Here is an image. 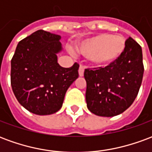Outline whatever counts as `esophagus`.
Here are the masks:
<instances>
[{
  "label": "esophagus",
  "mask_w": 152,
  "mask_h": 152,
  "mask_svg": "<svg viewBox=\"0 0 152 152\" xmlns=\"http://www.w3.org/2000/svg\"><path fill=\"white\" fill-rule=\"evenodd\" d=\"M78 72H79V76H84V68L83 66H80L79 70H78Z\"/></svg>",
  "instance_id": "34e87169"
}]
</instances>
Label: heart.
<instances>
[{"label": "heart", "instance_id": "obj_1", "mask_svg": "<svg viewBox=\"0 0 152 152\" xmlns=\"http://www.w3.org/2000/svg\"><path fill=\"white\" fill-rule=\"evenodd\" d=\"M126 50V40L121 36L102 33L87 38L76 45V51L87 58L95 67H107L117 62ZM72 55L75 53L70 51Z\"/></svg>", "mask_w": 152, "mask_h": 152}]
</instances>
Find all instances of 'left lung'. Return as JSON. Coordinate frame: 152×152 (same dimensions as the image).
<instances>
[{
    "mask_svg": "<svg viewBox=\"0 0 152 152\" xmlns=\"http://www.w3.org/2000/svg\"><path fill=\"white\" fill-rule=\"evenodd\" d=\"M143 72L142 48L129 37L125 52L116 63L85 71L88 109L96 115L106 117L123 113L137 97Z\"/></svg>",
    "mask_w": 152,
    "mask_h": 152,
    "instance_id": "1",
    "label": "left lung"
}]
</instances>
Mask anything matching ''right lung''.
Returning a JSON list of instances; mask_svg holds the SVG:
<instances>
[{"label":"right lung","instance_id":"add662e5","mask_svg":"<svg viewBox=\"0 0 152 152\" xmlns=\"http://www.w3.org/2000/svg\"><path fill=\"white\" fill-rule=\"evenodd\" d=\"M59 35L38 30L19 41L11 60V86L18 102L31 113L51 115L63 106L67 89L79 74V65L58 63L63 47Z\"/></svg>","mask_w":152,"mask_h":152}]
</instances>
